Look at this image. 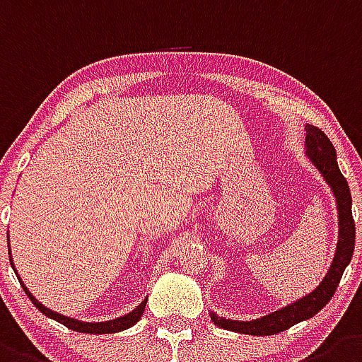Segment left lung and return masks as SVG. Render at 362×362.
Here are the masks:
<instances>
[{
    "mask_svg": "<svg viewBox=\"0 0 362 362\" xmlns=\"http://www.w3.org/2000/svg\"><path fill=\"white\" fill-rule=\"evenodd\" d=\"M307 153L310 160L314 162L319 173L323 175L327 184L332 187V193L337 200V211H339V243L335 250V258L332 267L328 269V274L321 281V285L310 292L308 296L301 298L299 301L292 303L288 307H283L281 310H276L269 315H263L262 319L254 321H233V319L218 317L216 314H211L213 323L226 330L238 332V334L247 335H274L279 332L288 330L294 325L301 323L305 319H310L317 314L321 308H325L328 301L334 298L337 285H339L343 272L354 256V247H356V221L351 216V194L348 187L346 178L339 171L337 165V155L335 148L332 146L330 139L315 126H307Z\"/></svg>",
    "mask_w": 362,
    "mask_h": 362,
    "instance_id": "obj_1",
    "label": "left lung"
}]
</instances>
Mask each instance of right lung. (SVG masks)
I'll return each mask as SVG.
<instances>
[{"label": "right lung", "mask_w": 362, "mask_h": 362, "mask_svg": "<svg viewBox=\"0 0 362 362\" xmlns=\"http://www.w3.org/2000/svg\"><path fill=\"white\" fill-rule=\"evenodd\" d=\"M8 258H11V265L12 269H14V262H12V256L11 252H8ZM18 274V272H16ZM19 283H21L23 291L27 292L28 299H30L32 303L35 305V308L37 310L43 312L45 315H48V317L55 319V321H59L61 325H64V327H68L70 330H76V332H83V334H115V332H120V330H126V328L133 327V325L139 321V319L142 317V314H144L146 310V303H148V299H144V301L139 305V307L135 308V310H132L129 314L122 315V317H117V319H112V321H104V323H84V321H77V319H71V317H66V315H61L57 314V312L50 310V308L43 307L41 303L37 301V299L34 298V296L28 292V288L25 286V283L19 279Z\"/></svg>", "instance_id": "add662e5"}]
</instances>
